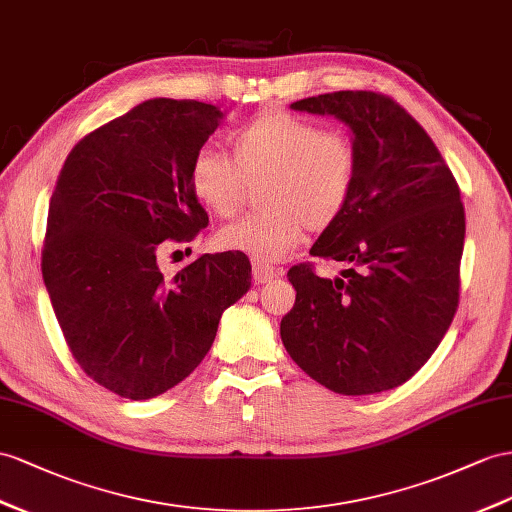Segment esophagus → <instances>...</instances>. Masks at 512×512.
Here are the masks:
<instances>
[{
  "mask_svg": "<svg viewBox=\"0 0 512 512\" xmlns=\"http://www.w3.org/2000/svg\"><path fill=\"white\" fill-rule=\"evenodd\" d=\"M279 274H283V270L272 268L268 264H259V261H255V264H253V279H255V283H268L272 279H277Z\"/></svg>",
  "mask_w": 512,
  "mask_h": 512,
  "instance_id": "obj_1",
  "label": "esophagus"
}]
</instances>
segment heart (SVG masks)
I'll return each mask as SVG.
<instances>
[{"label":"heart","mask_w":512,"mask_h":512,"mask_svg":"<svg viewBox=\"0 0 512 512\" xmlns=\"http://www.w3.org/2000/svg\"><path fill=\"white\" fill-rule=\"evenodd\" d=\"M231 155L203 147L188 168L190 190L209 212L229 218L259 186L264 212L216 233L225 251L279 261L303 242L307 227L324 231L344 216L359 179L357 144L344 131L283 110L257 116L233 131Z\"/></svg>","instance_id":"b5f03b06"}]
</instances>
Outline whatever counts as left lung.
I'll return each instance as SVG.
<instances>
[{
    "mask_svg": "<svg viewBox=\"0 0 512 512\" xmlns=\"http://www.w3.org/2000/svg\"><path fill=\"white\" fill-rule=\"evenodd\" d=\"M352 131L359 179L350 205L311 246L346 270L322 279L290 268L296 290L281 320L285 350L303 372L344 396L398 387L450 329L461 287L465 209L439 149L387 95L339 90L292 103Z\"/></svg>",
    "mask_w": 512,
    "mask_h": 512,
    "instance_id": "1",
    "label": "left lung"
}]
</instances>
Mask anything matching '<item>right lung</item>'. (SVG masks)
Listing matches in <instances>:
<instances>
[{
  "label": "right lung",
  "mask_w": 512,
  "mask_h": 512,
  "mask_svg": "<svg viewBox=\"0 0 512 512\" xmlns=\"http://www.w3.org/2000/svg\"><path fill=\"white\" fill-rule=\"evenodd\" d=\"M220 119L212 103L144 101L77 142L51 194V307L80 368L121 398L149 400L190 376L251 287L244 253L201 255L177 274L157 266L162 248L207 227L188 168Z\"/></svg>",
  "instance_id": "right-lung-1"
}]
</instances>
